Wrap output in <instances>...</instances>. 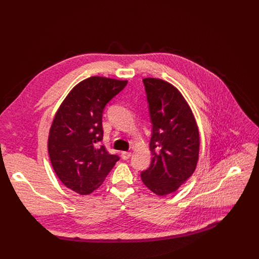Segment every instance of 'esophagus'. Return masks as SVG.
<instances>
[{"mask_svg":"<svg viewBox=\"0 0 259 259\" xmlns=\"http://www.w3.org/2000/svg\"><path fill=\"white\" fill-rule=\"evenodd\" d=\"M131 152H122V158L124 160H128L131 157Z\"/></svg>","mask_w":259,"mask_h":259,"instance_id":"34e87169","label":"esophagus"}]
</instances>
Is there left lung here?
I'll return each mask as SVG.
<instances>
[{
	"instance_id": "left-lung-1",
	"label": "left lung",
	"mask_w": 259,
	"mask_h": 259,
	"mask_svg": "<svg viewBox=\"0 0 259 259\" xmlns=\"http://www.w3.org/2000/svg\"><path fill=\"white\" fill-rule=\"evenodd\" d=\"M153 134L152 162L141 179L153 193L176 192L194 173L200 152V134L192 109L179 90L157 78H144Z\"/></svg>"
}]
</instances>
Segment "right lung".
I'll return each mask as SVG.
<instances>
[{
  "label": "right lung",
  "mask_w": 259,
  "mask_h": 259,
  "mask_svg": "<svg viewBox=\"0 0 259 259\" xmlns=\"http://www.w3.org/2000/svg\"><path fill=\"white\" fill-rule=\"evenodd\" d=\"M127 83L90 77L73 87L57 109L49 131L48 152L54 172L69 190L91 194L119 161L99 141L103 137V109Z\"/></svg>",
  "instance_id": "1"
}]
</instances>
